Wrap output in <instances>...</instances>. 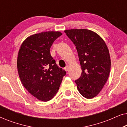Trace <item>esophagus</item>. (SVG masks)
I'll use <instances>...</instances> for the list:
<instances>
[{"instance_id": "34e87169", "label": "esophagus", "mask_w": 127, "mask_h": 127, "mask_svg": "<svg viewBox=\"0 0 127 127\" xmlns=\"http://www.w3.org/2000/svg\"><path fill=\"white\" fill-rule=\"evenodd\" d=\"M69 66L68 65L66 66V67H65V70L66 71V72H67V70H69Z\"/></svg>"}]
</instances>
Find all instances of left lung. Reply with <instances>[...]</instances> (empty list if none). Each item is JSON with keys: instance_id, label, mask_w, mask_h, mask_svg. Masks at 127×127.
<instances>
[{"instance_id": "left-lung-1", "label": "left lung", "mask_w": 127, "mask_h": 127, "mask_svg": "<svg viewBox=\"0 0 127 127\" xmlns=\"http://www.w3.org/2000/svg\"><path fill=\"white\" fill-rule=\"evenodd\" d=\"M66 35L77 49L81 74L75 80L81 95L94 98L100 93L108 79L111 61L105 41L94 31L86 29L65 30Z\"/></svg>"}]
</instances>
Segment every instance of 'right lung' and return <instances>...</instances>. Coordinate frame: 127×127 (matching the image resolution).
I'll list each match as a JSON object with an SVG mask.
<instances>
[{
  "instance_id": "add662e5",
  "label": "right lung",
  "mask_w": 127,
  "mask_h": 127,
  "mask_svg": "<svg viewBox=\"0 0 127 127\" xmlns=\"http://www.w3.org/2000/svg\"><path fill=\"white\" fill-rule=\"evenodd\" d=\"M62 33L48 31L31 35L21 46L17 69L22 84L40 100L48 101L55 96L66 74L50 54V48Z\"/></svg>"
}]
</instances>
